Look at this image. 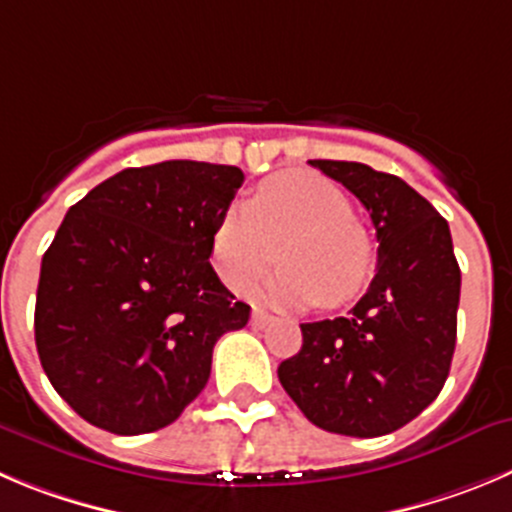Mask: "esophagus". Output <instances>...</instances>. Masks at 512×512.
<instances>
[{
  "label": "esophagus",
  "instance_id": "obj_1",
  "mask_svg": "<svg viewBox=\"0 0 512 512\" xmlns=\"http://www.w3.org/2000/svg\"><path fill=\"white\" fill-rule=\"evenodd\" d=\"M272 321H275V318H272V315L267 313V310H262V308L252 310V318H250L252 328H265L267 323H272Z\"/></svg>",
  "mask_w": 512,
  "mask_h": 512
}]
</instances>
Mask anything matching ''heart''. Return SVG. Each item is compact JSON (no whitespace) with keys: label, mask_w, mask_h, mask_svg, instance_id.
Here are the masks:
<instances>
[{"label":"heart","mask_w":512,"mask_h":512,"mask_svg":"<svg viewBox=\"0 0 512 512\" xmlns=\"http://www.w3.org/2000/svg\"><path fill=\"white\" fill-rule=\"evenodd\" d=\"M283 257L262 288L280 305L348 303L371 278V245L341 186L310 171H285L260 186L250 207H232L212 237V262L232 290L250 288Z\"/></svg>","instance_id":"heart-1"}]
</instances>
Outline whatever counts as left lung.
<instances>
[{
  "label": "left lung",
  "mask_w": 512,
  "mask_h": 512,
  "mask_svg": "<svg viewBox=\"0 0 512 512\" xmlns=\"http://www.w3.org/2000/svg\"><path fill=\"white\" fill-rule=\"evenodd\" d=\"M371 214L379 262L346 318L303 323L278 366L300 412L333 434L396 432L437 399L457 341L460 265L437 209L399 176L356 161H310Z\"/></svg>",
  "instance_id": "8db88e82"
}]
</instances>
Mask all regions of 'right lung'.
I'll list each match as a JSON object with an SVG mask.
<instances>
[{
	"label": "right lung",
	"mask_w": 512,
	"mask_h": 512,
	"mask_svg": "<svg viewBox=\"0 0 512 512\" xmlns=\"http://www.w3.org/2000/svg\"><path fill=\"white\" fill-rule=\"evenodd\" d=\"M237 166L123 169L62 219L40 267L35 343L57 394L93 427L146 434L202 394L219 336L250 321L217 278L212 237Z\"/></svg>",
	"instance_id": "1"
}]
</instances>
